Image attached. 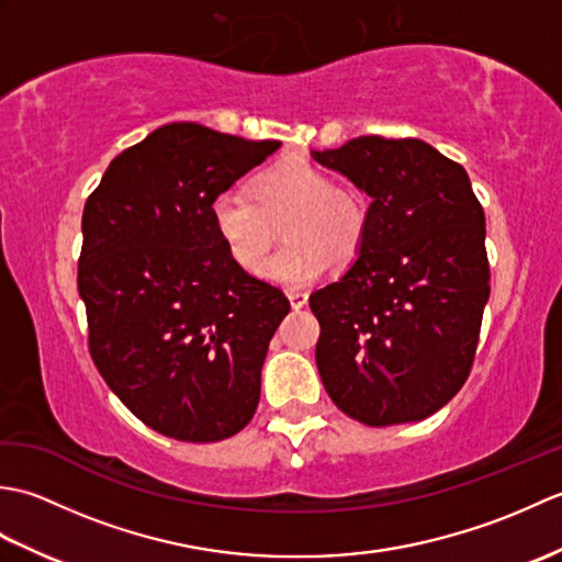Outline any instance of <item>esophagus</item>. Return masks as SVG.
I'll list each match as a JSON object with an SVG mask.
<instances>
[{"mask_svg":"<svg viewBox=\"0 0 562 562\" xmlns=\"http://www.w3.org/2000/svg\"><path fill=\"white\" fill-rule=\"evenodd\" d=\"M288 296H290V304H292V308H304V306H306V302H308V294H306V292H300V290H292V292H288Z\"/></svg>","mask_w":562,"mask_h":562,"instance_id":"1","label":"esophagus"}]
</instances>
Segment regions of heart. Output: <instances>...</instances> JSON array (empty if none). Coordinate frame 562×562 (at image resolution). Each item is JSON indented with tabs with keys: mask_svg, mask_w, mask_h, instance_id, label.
Segmentation results:
<instances>
[{
	"mask_svg": "<svg viewBox=\"0 0 562 562\" xmlns=\"http://www.w3.org/2000/svg\"><path fill=\"white\" fill-rule=\"evenodd\" d=\"M210 220L226 256L250 274L260 272L282 224L288 246L268 262L266 278L288 288L318 280L330 260L348 266L367 236L362 198L333 186L330 173L300 157L258 171L248 193H220Z\"/></svg>",
	"mask_w": 562,
	"mask_h": 562,
	"instance_id": "1",
	"label": "heart"
}]
</instances>
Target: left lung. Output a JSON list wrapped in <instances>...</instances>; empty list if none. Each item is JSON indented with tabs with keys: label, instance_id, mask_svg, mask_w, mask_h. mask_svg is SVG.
I'll return each mask as SVG.
<instances>
[{
	"label": "left lung",
	"instance_id": "8db88e82",
	"mask_svg": "<svg viewBox=\"0 0 562 562\" xmlns=\"http://www.w3.org/2000/svg\"><path fill=\"white\" fill-rule=\"evenodd\" d=\"M312 157L372 198L360 256L308 296L321 381L369 427L425 420L469 379L491 296L469 173L413 137L367 135Z\"/></svg>",
	"mask_w": 562,
	"mask_h": 562
}]
</instances>
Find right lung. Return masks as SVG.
<instances>
[{
	"mask_svg": "<svg viewBox=\"0 0 562 562\" xmlns=\"http://www.w3.org/2000/svg\"><path fill=\"white\" fill-rule=\"evenodd\" d=\"M280 142L171 123L105 169L81 217L77 288L89 352L147 427L220 441L250 423L282 290L226 256L210 205Z\"/></svg>",
	"mask_w": 562,
	"mask_h": 562,
	"instance_id": "obj_1",
	"label": "right lung"
}]
</instances>
